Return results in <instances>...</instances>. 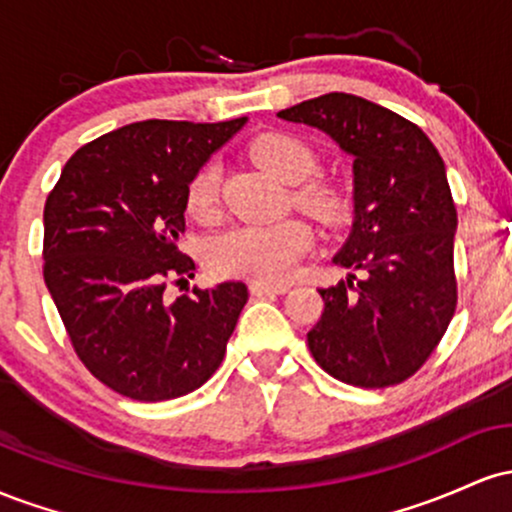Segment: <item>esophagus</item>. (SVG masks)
<instances>
[{
  "instance_id": "obj_1",
  "label": "esophagus",
  "mask_w": 512,
  "mask_h": 512,
  "mask_svg": "<svg viewBox=\"0 0 512 512\" xmlns=\"http://www.w3.org/2000/svg\"><path fill=\"white\" fill-rule=\"evenodd\" d=\"M289 289H291L289 284H272V281H250L252 296H264V293H286Z\"/></svg>"
}]
</instances>
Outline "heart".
<instances>
[{"mask_svg":"<svg viewBox=\"0 0 512 512\" xmlns=\"http://www.w3.org/2000/svg\"><path fill=\"white\" fill-rule=\"evenodd\" d=\"M252 161L279 180L293 182V204L325 226H344L354 214V192L342 180L315 178L317 154L303 139L286 132H264L248 146ZM221 170L214 161L202 163L185 187V207L199 221L219 211ZM313 245V228L303 219H284L267 226L245 223L211 238L207 262L216 274L248 276L257 281L286 279Z\"/></svg>","mask_w":512,"mask_h":512,"instance_id":"1","label":"heart"}]
</instances>
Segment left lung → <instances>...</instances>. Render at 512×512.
I'll return each instance as SVG.
<instances>
[{"label": "left lung", "instance_id": "1", "mask_svg": "<svg viewBox=\"0 0 512 512\" xmlns=\"http://www.w3.org/2000/svg\"><path fill=\"white\" fill-rule=\"evenodd\" d=\"M279 117L322 129L354 156L356 219L334 255L351 274L317 289L325 310L308 332L310 354L346 385L404 383L457 308V209L443 158L407 117L351 93H325Z\"/></svg>", "mask_w": 512, "mask_h": 512}]
</instances>
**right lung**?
<instances>
[{"mask_svg":"<svg viewBox=\"0 0 512 512\" xmlns=\"http://www.w3.org/2000/svg\"><path fill=\"white\" fill-rule=\"evenodd\" d=\"M245 117L226 122L144 120L81 146L45 199L43 276L79 361L137 402L202 387L221 366L243 281L166 301L195 262L178 250L190 175Z\"/></svg>","mask_w":512,"mask_h":512,"instance_id":"obj_1","label":"right lung"}]
</instances>
